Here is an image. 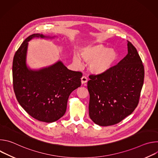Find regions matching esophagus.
<instances>
[{
	"label": "esophagus",
	"instance_id": "34e87169",
	"mask_svg": "<svg viewBox=\"0 0 158 158\" xmlns=\"http://www.w3.org/2000/svg\"><path fill=\"white\" fill-rule=\"evenodd\" d=\"M87 82V78L85 76H82L81 77V82L82 84H85Z\"/></svg>",
	"mask_w": 158,
	"mask_h": 158
}]
</instances>
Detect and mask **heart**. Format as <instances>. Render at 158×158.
<instances>
[{
    "label": "heart",
    "instance_id": "heart-1",
    "mask_svg": "<svg viewBox=\"0 0 158 158\" xmlns=\"http://www.w3.org/2000/svg\"><path fill=\"white\" fill-rule=\"evenodd\" d=\"M79 56L86 62L89 63V69L96 74H102L109 71L118 58V53L114 49L107 48L102 44L87 46L79 51ZM73 60L81 64V59L74 55Z\"/></svg>",
    "mask_w": 158,
    "mask_h": 158
}]
</instances>
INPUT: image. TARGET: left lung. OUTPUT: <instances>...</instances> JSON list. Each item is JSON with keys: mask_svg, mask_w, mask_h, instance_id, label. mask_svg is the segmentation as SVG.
<instances>
[{"mask_svg": "<svg viewBox=\"0 0 158 158\" xmlns=\"http://www.w3.org/2000/svg\"><path fill=\"white\" fill-rule=\"evenodd\" d=\"M127 54L106 73L89 76L90 118L101 126L114 125L138 105L144 78L142 60L127 40Z\"/></svg>", "mask_w": 158, "mask_h": 158, "instance_id": "left-lung-1", "label": "left lung"}]
</instances>
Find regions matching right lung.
<instances>
[{
    "mask_svg": "<svg viewBox=\"0 0 158 158\" xmlns=\"http://www.w3.org/2000/svg\"><path fill=\"white\" fill-rule=\"evenodd\" d=\"M34 34L22 43L12 64L13 87L17 101L33 118L52 123L62 117L71 93L81 85L82 73L68 69L61 62L38 71L28 69L26 64L28 42Z\"/></svg>",
    "mask_w": 158,
    "mask_h": 158,
    "instance_id": "obj_1",
    "label": "right lung"
}]
</instances>
